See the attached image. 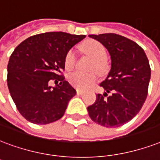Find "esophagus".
Listing matches in <instances>:
<instances>
[{
    "mask_svg": "<svg viewBox=\"0 0 160 160\" xmlns=\"http://www.w3.org/2000/svg\"><path fill=\"white\" fill-rule=\"evenodd\" d=\"M76 93H77L78 95H83V94L85 93V91H80V90H77V91H76Z\"/></svg>",
    "mask_w": 160,
    "mask_h": 160,
    "instance_id": "1",
    "label": "esophagus"
}]
</instances>
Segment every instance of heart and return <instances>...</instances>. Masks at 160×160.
Listing matches in <instances>:
<instances>
[{"label": "heart", "instance_id": "1", "mask_svg": "<svg viewBox=\"0 0 160 160\" xmlns=\"http://www.w3.org/2000/svg\"><path fill=\"white\" fill-rule=\"evenodd\" d=\"M85 52L93 58L94 64L92 69H96L100 72H104L107 69V51L104 46L97 41H89L84 45ZM77 61V53L75 48H70L64 57V66L67 70H71L75 68ZM68 81L72 86L79 90H86L98 81V75L96 73L84 74L82 72L75 71L68 76Z\"/></svg>", "mask_w": 160, "mask_h": 160}]
</instances>
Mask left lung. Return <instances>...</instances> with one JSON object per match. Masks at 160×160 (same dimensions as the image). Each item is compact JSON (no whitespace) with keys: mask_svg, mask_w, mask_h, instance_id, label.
Segmentation results:
<instances>
[{"mask_svg":"<svg viewBox=\"0 0 160 160\" xmlns=\"http://www.w3.org/2000/svg\"><path fill=\"white\" fill-rule=\"evenodd\" d=\"M89 37L107 48L112 60L109 74L100 85L106 92L97 94L95 103L87 107L89 116L106 128L122 126L139 112L147 98L151 76L148 59L139 45L123 36Z\"/></svg>","mask_w":160,"mask_h":160,"instance_id":"1","label":"left lung"}]
</instances>
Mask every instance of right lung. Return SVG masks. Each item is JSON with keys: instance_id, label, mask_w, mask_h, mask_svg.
I'll return each mask as SVG.
<instances>
[{"instance_id": "obj_1", "label": "right lung", "mask_w": 160, "mask_h": 160, "mask_svg": "<svg viewBox=\"0 0 160 160\" xmlns=\"http://www.w3.org/2000/svg\"><path fill=\"white\" fill-rule=\"evenodd\" d=\"M85 35L48 32L29 37L16 48L7 65V85L21 115L34 124L64 116L76 91L64 80V57ZM54 80L56 86L48 85ZM60 83H58V82Z\"/></svg>"}]
</instances>
